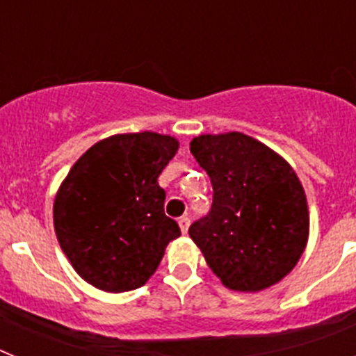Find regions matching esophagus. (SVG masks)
I'll use <instances>...</instances> for the list:
<instances>
[{
  "label": "esophagus",
  "instance_id": "obj_1",
  "mask_svg": "<svg viewBox=\"0 0 356 356\" xmlns=\"http://www.w3.org/2000/svg\"><path fill=\"white\" fill-rule=\"evenodd\" d=\"M178 225H180L181 232H184V234H187L188 226H191V217H188V216L180 217V219H178Z\"/></svg>",
  "mask_w": 356,
  "mask_h": 356
}]
</instances>
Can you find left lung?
Listing matches in <instances>:
<instances>
[{
    "label": "left lung",
    "mask_w": 356,
    "mask_h": 356,
    "mask_svg": "<svg viewBox=\"0 0 356 356\" xmlns=\"http://www.w3.org/2000/svg\"><path fill=\"white\" fill-rule=\"evenodd\" d=\"M191 153L213 188L212 209L191 225V238L228 289L271 287L307 246L308 207L296 172L266 144L238 131L194 137Z\"/></svg>",
    "instance_id": "8db88e82"
}]
</instances>
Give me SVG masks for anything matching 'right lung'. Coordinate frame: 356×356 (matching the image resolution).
Returning <instances> with one entry per match:
<instances>
[{"label": "right lung", "mask_w": 356, "mask_h": 356, "mask_svg": "<svg viewBox=\"0 0 356 356\" xmlns=\"http://www.w3.org/2000/svg\"><path fill=\"white\" fill-rule=\"evenodd\" d=\"M178 151L169 135L99 140L78 159L53 207L56 238L74 271L106 292L139 289L180 226L165 216L159 176Z\"/></svg>", "instance_id": "obj_1"}]
</instances>
